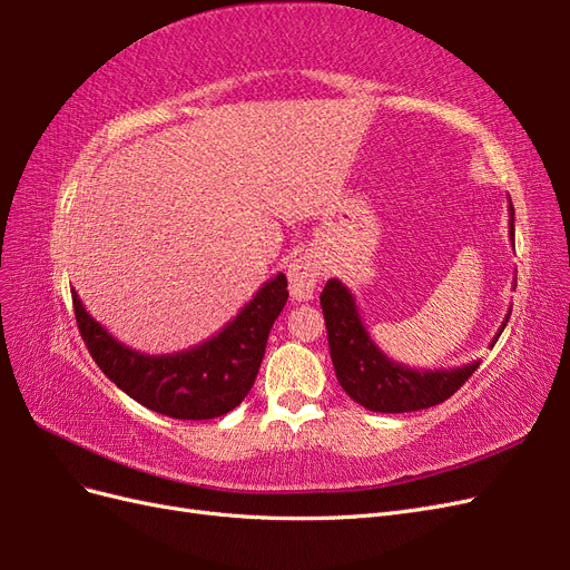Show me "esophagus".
<instances>
[{"instance_id":"esophagus-1","label":"esophagus","mask_w":570,"mask_h":570,"mask_svg":"<svg viewBox=\"0 0 570 570\" xmlns=\"http://www.w3.org/2000/svg\"><path fill=\"white\" fill-rule=\"evenodd\" d=\"M321 275V262L314 254H302L292 258L287 266V281H289V295L295 302H308L314 297L316 283Z\"/></svg>"}]
</instances>
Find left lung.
<instances>
[{
    "label": "left lung",
    "mask_w": 570,
    "mask_h": 570,
    "mask_svg": "<svg viewBox=\"0 0 570 570\" xmlns=\"http://www.w3.org/2000/svg\"><path fill=\"white\" fill-rule=\"evenodd\" d=\"M509 237L513 239V206H509ZM321 306L327 331V347L335 366V375L352 400L377 413H406L442 404L469 381L480 361L450 371H416L394 364L366 333L361 323L352 292L337 278L327 281L321 292ZM507 314L492 344L509 323ZM490 344V347H492Z\"/></svg>",
    "instance_id": "obj_1"
}]
</instances>
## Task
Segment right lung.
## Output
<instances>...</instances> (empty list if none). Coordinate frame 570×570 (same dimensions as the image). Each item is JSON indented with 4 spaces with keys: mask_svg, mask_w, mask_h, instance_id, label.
Wrapping results in <instances>:
<instances>
[{
    "mask_svg": "<svg viewBox=\"0 0 570 570\" xmlns=\"http://www.w3.org/2000/svg\"><path fill=\"white\" fill-rule=\"evenodd\" d=\"M287 295V278L278 273L214 337L193 350L149 356L111 337L71 289L80 337L101 373L135 402L180 421L216 419L245 400Z\"/></svg>",
    "mask_w": 570,
    "mask_h": 570,
    "instance_id": "obj_1",
    "label": "right lung"
}]
</instances>
